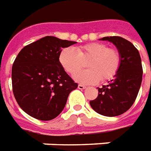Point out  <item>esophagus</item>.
<instances>
[{
  "instance_id": "1",
  "label": "esophagus",
  "mask_w": 151,
  "mask_h": 151,
  "mask_svg": "<svg viewBox=\"0 0 151 151\" xmlns=\"http://www.w3.org/2000/svg\"><path fill=\"white\" fill-rule=\"evenodd\" d=\"M86 88V86L84 85H78V89H85Z\"/></svg>"
}]
</instances>
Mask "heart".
Returning a JSON list of instances; mask_svg holds the SVG:
<instances>
[{
    "mask_svg": "<svg viewBox=\"0 0 151 151\" xmlns=\"http://www.w3.org/2000/svg\"><path fill=\"white\" fill-rule=\"evenodd\" d=\"M89 58V59L88 58ZM87 59L90 69L78 72ZM59 62L66 72L74 74L75 81L82 84H95L100 80H110L117 74L121 64V56L117 50L109 48L105 43L90 42L78 47L76 50L65 47L60 52Z\"/></svg>",
    "mask_w": 151,
    "mask_h": 151,
    "instance_id": "1",
    "label": "heart"
}]
</instances>
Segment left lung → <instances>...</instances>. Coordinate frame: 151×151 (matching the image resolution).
Instances as JSON below:
<instances>
[{"label": "left lung", "instance_id": "1", "mask_svg": "<svg viewBox=\"0 0 151 151\" xmlns=\"http://www.w3.org/2000/svg\"><path fill=\"white\" fill-rule=\"evenodd\" d=\"M100 40L116 46L121 64L113 80L99 88V96L89 104L96 113L115 117L127 112L137 99L143 74L141 56L132 42L122 37H104Z\"/></svg>", "mask_w": 151, "mask_h": 151}]
</instances>
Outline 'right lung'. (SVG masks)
Instances as JSON below:
<instances>
[{
    "label": "right lung",
    "mask_w": 151,
    "mask_h": 151,
    "mask_svg": "<svg viewBox=\"0 0 151 151\" xmlns=\"http://www.w3.org/2000/svg\"><path fill=\"white\" fill-rule=\"evenodd\" d=\"M76 42L46 36L25 46L12 65V87L19 106L42 121L57 117L77 88L59 62L62 48Z\"/></svg>",
    "instance_id": "right-lung-1"
}]
</instances>
